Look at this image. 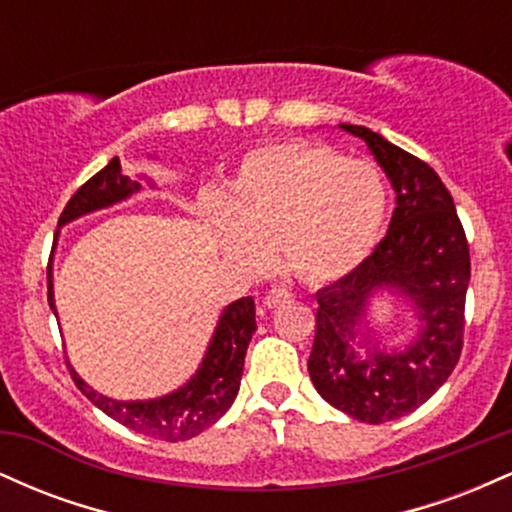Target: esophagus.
<instances>
[{"mask_svg":"<svg viewBox=\"0 0 512 512\" xmlns=\"http://www.w3.org/2000/svg\"><path fill=\"white\" fill-rule=\"evenodd\" d=\"M289 301H293V293L286 289V286H274V289L262 298L264 308H276V305L289 303Z\"/></svg>","mask_w":512,"mask_h":512,"instance_id":"34e87169","label":"esophagus"}]
</instances>
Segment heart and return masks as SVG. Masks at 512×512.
<instances>
[{
  "mask_svg": "<svg viewBox=\"0 0 512 512\" xmlns=\"http://www.w3.org/2000/svg\"><path fill=\"white\" fill-rule=\"evenodd\" d=\"M207 214L221 245L248 267H267L279 240L289 272L327 284L356 269L378 243L387 185L373 163L349 161L332 146L284 142L252 151L228 199Z\"/></svg>",
  "mask_w": 512,
  "mask_h": 512,
  "instance_id": "obj_1",
  "label": "heart"
}]
</instances>
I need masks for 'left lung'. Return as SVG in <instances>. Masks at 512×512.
<instances>
[{
	"mask_svg": "<svg viewBox=\"0 0 512 512\" xmlns=\"http://www.w3.org/2000/svg\"><path fill=\"white\" fill-rule=\"evenodd\" d=\"M339 127L370 146L392 180L397 207L366 260L315 293L320 308L308 373L332 407L366 424H385L436 395L460 361L472 262L455 202L436 170L373 129ZM383 285L415 301L422 332L407 350H374L361 362L350 342L367 298Z\"/></svg>",
	"mask_w": 512,
	"mask_h": 512,
	"instance_id": "left-lung-1",
	"label": "left lung"
}]
</instances>
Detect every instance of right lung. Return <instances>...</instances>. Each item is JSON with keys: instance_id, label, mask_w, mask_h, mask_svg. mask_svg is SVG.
Instances as JSON below:
<instances>
[{"instance_id": "1", "label": "right lung", "mask_w": 512, "mask_h": 512, "mask_svg": "<svg viewBox=\"0 0 512 512\" xmlns=\"http://www.w3.org/2000/svg\"><path fill=\"white\" fill-rule=\"evenodd\" d=\"M134 190H139V182H132L122 173L120 158L115 156L108 166L98 170L93 178H88L69 197L57 226H62V223L72 221L81 214H88V211L110 207V204L132 195ZM48 303L52 313H55L50 267ZM255 330V301L250 296L228 305L223 310L219 327H216L214 339H211L207 356H204L202 368L197 370L195 378L182 387V390L173 392V395L151 399V402H115V399H108L98 395L96 390H91L72 368H69V373H72L76 387L98 409L105 411L110 419H115L117 424L132 428L137 433H144L149 438L178 443V440L197 436L204 428L216 424L226 414L228 407H231L233 399L238 395L245 354H248V344Z\"/></svg>"}]
</instances>
